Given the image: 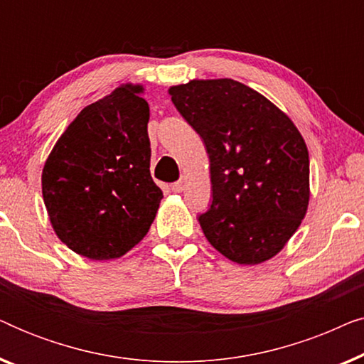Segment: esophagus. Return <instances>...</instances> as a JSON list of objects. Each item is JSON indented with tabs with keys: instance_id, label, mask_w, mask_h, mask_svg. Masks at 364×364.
I'll return each mask as SVG.
<instances>
[{
	"instance_id": "34e87169",
	"label": "esophagus",
	"mask_w": 364,
	"mask_h": 364,
	"mask_svg": "<svg viewBox=\"0 0 364 364\" xmlns=\"http://www.w3.org/2000/svg\"><path fill=\"white\" fill-rule=\"evenodd\" d=\"M171 191L172 192H182L183 191V182L182 181H178V182H173L172 186H171Z\"/></svg>"
}]
</instances>
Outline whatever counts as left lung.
<instances>
[{
  "instance_id": "left-lung-1",
  "label": "left lung",
  "mask_w": 364,
  "mask_h": 364,
  "mask_svg": "<svg viewBox=\"0 0 364 364\" xmlns=\"http://www.w3.org/2000/svg\"><path fill=\"white\" fill-rule=\"evenodd\" d=\"M173 106L205 144L212 203L198 222L210 245L240 265L275 257L305 218L308 149L291 119L233 79L168 89Z\"/></svg>"
}]
</instances>
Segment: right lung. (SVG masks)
<instances>
[{"label": "right lung", "instance_id": "add662e5", "mask_svg": "<svg viewBox=\"0 0 364 364\" xmlns=\"http://www.w3.org/2000/svg\"><path fill=\"white\" fill-rule=\"evenodd\" d=\"M142 92L141 84H122L84 107L44 164L43 198L54 232L91 260L119 258L136 247L161 203Z\"/></svg>", "mask_w": 364, "mask_h": 364}]
</instances>
